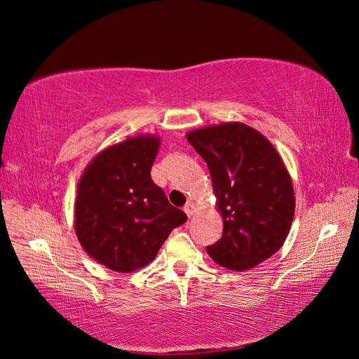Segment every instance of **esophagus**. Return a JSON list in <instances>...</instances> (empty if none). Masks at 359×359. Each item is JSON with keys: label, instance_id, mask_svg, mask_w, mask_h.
Instances as JSON below:
<instances>
[{"label": "esophagus", "instance_id": "esophagus-1", "mask_svg": "<svg viewBox=\"0 0 359 359\" xmlns=\"http://www.w3.org/2000/svg\"><path fill=\"white\" fill-rule=\"evenodd\" d=\"M184 211H185V215H187L188 217H191V216L194 215V212H196L194 203H193V202H187L185 207H184Z\"/></svg>", "mask_w": 359, "mask_h": 359}]
</instances>
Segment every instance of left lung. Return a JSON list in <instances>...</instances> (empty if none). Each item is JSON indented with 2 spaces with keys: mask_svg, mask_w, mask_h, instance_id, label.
<instances>
[{
  "mask_svg": "<svg viewBox=\"0 0 359 359\" xmlns=\"http://www.w3.org/2000/svg\"><path fill=\"white\" fill-rule=\"evenodd\" d=\"M207 162L224 233L207 247L228 270H250L284 245L294 216L292 177L270 140L241 121L187 134Z\"/></svg>",
  "mask_w": 359,
  "mask_h": 359,
  "instance_id": "obj_1",
  "label": "left lung"
}]
</instances>
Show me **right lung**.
Segmentation results:
<instances>
[{
	"instance_id": "obj_1",
	"label": "right lung",
	"mask_w": 359,
	"mask_h": 359,
	"mask_svg": "<svg viewBox=\"0 0 359 359\" xmlns=\"http://www.w3.org/2000/svg\"><path fill=\"white\" fill-rule=\"evenodd\" d=\"M160 137L139 134L90 160L79 180L74 228L83 250L106 269L131 273L154 261L187 215L151 179Z\"/></svg>"
}]
</instances>
